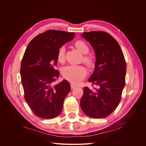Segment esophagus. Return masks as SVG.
<instances>
[{
	"label": "esophagus",
	"mask_w": 146,
	"mask_h": 146,
	"mask_svg": "<svg viewBox=\"0 0 146 146\" xmlns=\"http://www.w3.org/2000/svg\"><path fill=\"white\" fill-rule=\"evenodd\" d=\"M76 87H77L76 85H75L74 84H73V83H70V88H71L72 90L74 89V88H76Z\"/></svg>",
	"instance_id": "esophagus-1"
}]
</instances>
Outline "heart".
Wrapping results in <instances>:
<instances>
[{
  "label": "heart",
  "mask_w": 146,
  "mask_h": 146,
  "mask_svg": "<svg viewBox=\"0 0 146 146\" xmlns=\"http://www.w3.org/2000/svg\"><path fill=\"white\" fill-rule=\"evenodd\" d=\"M75 46L77 49L83 54H86L89 52V47L85 42L82 40H77L75 42ZM57 60L60 63L64 62L65 60V48L61 46L57 54ZM83 61L89 67L94 65V60L90 56H85ZM86 70L82 65H69L66 66L62 70V75L66 80L73 83H78L85 77Z\"/></svg>",
  "instance_id": "b5f03b06"
}]
</instances>
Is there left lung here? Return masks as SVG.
Masks as SVG:
<instances>
[{
	"label": "left lung",
	"instance_id": "left-lung-1",
	"mask_svg": "<svg viewBox=\"0 0 146 146\" xmlns=\"http://www.w3.org/2000/svg\"><path fill=\"white\" fill-rule=\"evenodd\" d=\"M96 54L94 72L88 82L93 89L83 88L80 107L88 116L105 118L116 110L125 84L126 63L117 41L105 32H84Z\"/></svg>",
	"mask_w": 146,
	"mask_h": 146
}]
</instances>
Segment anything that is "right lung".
I'll list each match as a JSON object with an SVG mask.
<instances>
[{
  "mask_svg": "<svg viewBox=\"0 0 146 146\" xmlns=\"http://www.w3.org/2000/svg\"><path fill=\"white\" fill-rule=\"evenodd\" d=\"M74 36L72 32L47 30L34 38L25 51L20 69L24 98L39 117L52 119L62 111L70 86L66 80L54 85L60 74L55 67L58 49Z\"/></svg>",
  "mask_w": 146,
  "mask_h": 146,
  "instance_id": "obj_1",
  "label": "right lung"
}]
</instances>
